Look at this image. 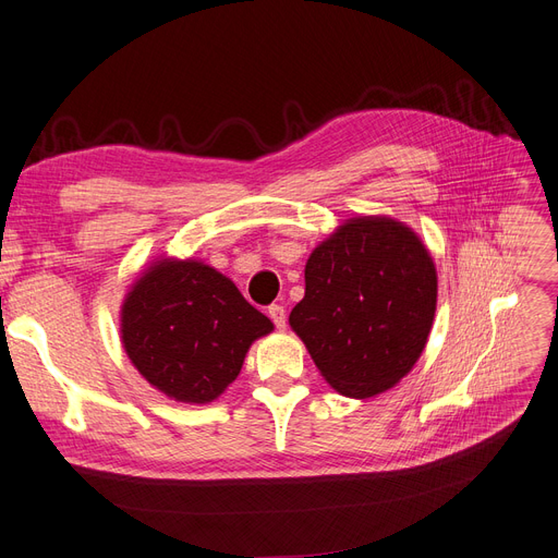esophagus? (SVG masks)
<instances>
[{
	"label": "esophagus",
	"instance_id": "1",
	"mask_svg": "<svg viewBox=\"0 0 558 558\" xmlns=\"http://www.w3.org/2000/svg\"><path fill=\"white\" fill-rule=\"evenodd\" d=\"M267 316L272 318L277 329L286 327V308L281 304H270V306H267Z\"/></svg>",
	"mask_w": 558,
	"mask_h": 558
}]
</instances>
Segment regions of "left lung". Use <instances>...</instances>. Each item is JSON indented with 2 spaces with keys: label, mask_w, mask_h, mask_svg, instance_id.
Here are the masks:
<instances>
[{
  "label": "left lung",
  "mask_w": 558,
  "mask_h": 558,
  "mask_svg": "<svg viewBox=\"0 0 558 558\" xmlns=\"http://www.w3.org/2000/svg\"><path fill=\"white\" fill-rule=\"evenodd\" d=\"M304 281L288 320L333 389L371 398L410 373L433 327L437 272L408 227L350 219L308 256Z\"/></svg>",
  "instance_id": "1"
}]
</instances>
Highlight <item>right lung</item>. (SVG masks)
<instances>
[{
  "instance_id": "obj_1",
  "label": "right lung",
  "mask_w": 558,
  "mask_h": 558,
  "mask_svg": "<svg viewBox=\"0 0 558 558\" xmlns=\"http://www.w3.org/2000/svg\"><path fill=\"white\" fill-rule=\"evenodd\" d=\"M272 331L231 279L196 260H160L121 311L123 348L146 380L181 403H210Z\"/></svg>"
}]
</instances>
